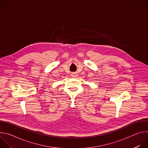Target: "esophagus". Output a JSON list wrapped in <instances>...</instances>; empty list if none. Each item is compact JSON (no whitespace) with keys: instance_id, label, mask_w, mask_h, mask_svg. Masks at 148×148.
Listing matches in <instances>:
<instances>
[{"instance_id":"esophagus-1","label":"esophagus","mask_w":148,"mask_h":148,"mask_svg":"<svg viewBox=\"0 0 148 148\" xmlns=\"http://www.w3.org/2000/svg\"><path fill=\"white\" fill-rule=\"evenodd\" d=\"M77 75H78V74H77V73H72L71 74V76L72 77H77Z\"/></svg>"}]
</instances>
